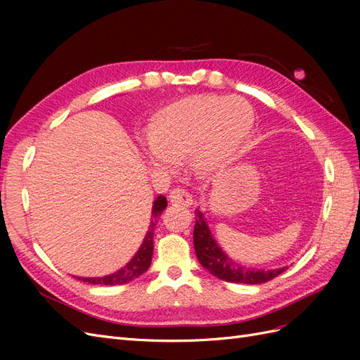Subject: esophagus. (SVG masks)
Here are the masks:
<instances>
[{
    "mask_svg": "<svg viewBox=\"0 0 360 360\" xmlns=\"http://www.w3.org/2000/svg\"><path fill=\"white\" fill-rule=\"evenodd\" d=\"M168 198H169V201H171L172 204L184 205V207L192 205V202H193L192 195H191L186 189H183V188L172 189V191L169 192V195H168Z\"/></svg>",
    "mask_w": 360,
    "mask_h": 360,
    "instance_id": "34e87169",
    "label": "esophagus"
}]
</instances>
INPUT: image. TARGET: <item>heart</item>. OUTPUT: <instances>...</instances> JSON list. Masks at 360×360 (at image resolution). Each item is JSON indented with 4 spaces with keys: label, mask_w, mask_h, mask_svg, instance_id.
<instances>
[{
    "label": "heart",
    "mask_w": 360,
    "mask_h": 360,
    "mask_svg": "<svg viewBox=\"0 0 360 360\" xmlns=\"http://www.w3.org/2000/svg\"><path fill=\"white\" fill-rule=\"evenodd\" d=\"M252 126V111L240 97L198 94L174 102L151 126L150 158L172 168L192 153L200 169L210 171L231 160Z\"/></svg>",
    "instance_id": "1"
}]
</instances>
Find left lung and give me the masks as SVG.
Instances as JSON below:
<instances>
[{"label": "left lung", "instance_id": "8db88e82", "mask_svg": "<svg viewBox=\"0 0 360 360\" xmlns=\"http://www.w3.org/2000/svg\"><path fill=\"white\" fill-rule=\"evenodd\" d=\"M193 246L200 264L210 271L212 275L226 282H238V284H263L270 279L281 275L285 267L276 270H255L248 269L234 263L228 258L213 238L209 225L205 222L204 213L198 209L195 210V226H193Z\"/></svg>", "mask_w": 360, "mask_h": 360}]
</instances>
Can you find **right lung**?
Here are the masks:
<instances>
[{
  "label": "right lung",
  "mask_w": 360,
  "mask_h": 360,
  "mask_svg": "<svg viewBox=\"0 0 360 360\" xmlns=\"http://www.w3.org/2000/svg\"><path fill=\"white\" fill-rule=\"evenodd\" d=\"M167 209V198L163 195L159 197L153 202V210H151V221L148 225V231L144 237L143 245L139 246L138 252L134 255V258L123 267L117 270L112 275H106L102 278H78L79 281L89 282L93 285H123L127 282L134 281L135 278L141 276L151 264V257H153V234L155 228L158 224V219L160 217L162 212Z\"/></svg>",
  "instance_id": "1"
}]
</instances>
